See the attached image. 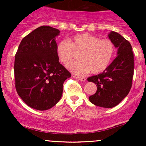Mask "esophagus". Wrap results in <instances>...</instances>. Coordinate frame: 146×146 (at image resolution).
<instances>
[{"instance_id": "1", "label": "esophagus", "mask_w": 146, "mask_h": 146, "mask_svg": "<svg viewBox=\"0 0 146 146\" xmlns=\"http://www.w3.org/2000/svg\"><path fill=\"white\" fill-rule=\"evenodd\" d=\"M74 78L75 79H77V80H80V81H82V82L86 81V78H81V77H77V76H74Z\"/></svg>"}]
</instances>
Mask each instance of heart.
<instances>
[{
	"mask_svg": "<svg viewBox=\"0 0 146 146\" xmlns=\"http://www.w3.org/2000/svg\"><path fill=\"white\" fill-rule=\"evenodd\" d=\"M80 52V60L71 63L68 68L76 75L88 73L97 74L109 66L115 53V44L108 39H100L88 33L73 36L69 41L62 40L56 45V55L59 61L68 66L75 56Z\"/></svg>",
	"mask_w": 146,
	"mask_h": 146,
	"instance_id": "heart-1",
	"label": "heart"
}]
</instances>
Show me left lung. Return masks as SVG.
<instances>
[{
    "instance_id": "1",
    "label": "left lung",
    "mask_w": 146,
    "mask_h": 146,
    "mask_svg": "<svg viewBox=\"0 0 146 146\" xmlns=\"http://www.w3.org/2000/svg\"><path fill=\"white\" fill-rule=\"evenodd\" d=\"M108 38L118 48L117 56L103 73L90 77L98 89L88 98L92 104L103 108H113L128 95L134 74V54L130 43L119 33L111 31Z\"/></svg>"
}]
</instances>
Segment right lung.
I'll return each instance as SVG.
<instances>
[{"label":"right lung","mask_w":146,"mask_h":146,"mask_svg":"<svg viewBox=\"0 0 146 146\" xmlns=\"http://www.w3.org/2000/svg\"><path fill=\"white\" fill-rule=\"evenodd\" d=\"M60 31L41 26L25 36L15 56L16 89L27 105L46 110L60 101L71 73L59 62L56 38Z\"/></svg>","instance_id":"add662e5"}]
</instances>
